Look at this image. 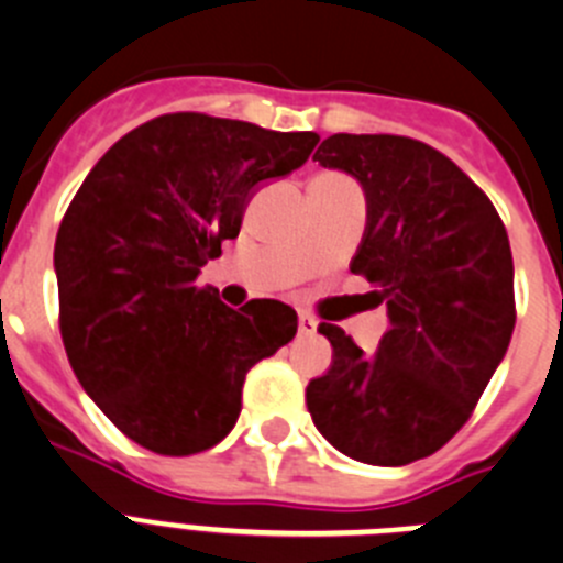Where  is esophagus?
<instances>
[{
	"label": "esophagus",
	"mask_w": 563,
	"mask_h": 563,
	"mask_svg": "<svg viewBox=\"0 0 563 563\" xmlns=\"http://www.w3.org/2000/svg\"><path fill=\"white\" fill-rule=\"evenodd\" d=\"M298 332L303 334V338H309V334L318 332V321L312 316H307V312H301L298 316Z\"/></svg>",
	"instance_id": "obj_1"
}]
</instances>
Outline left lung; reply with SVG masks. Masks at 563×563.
Returning a JSON list of instances; mask_svg holds the SVG:
<instances>
[{
    "label": "left lung",
    "instance_id": "1",
    "mask_svg": "<svg viewBox=\"0 0 563 563\" xmlns=\"http://www.w3.org/2000/svg\"><path fill=\"white\" fill-rule=\"evenodd\" d=\"M321 167L360 180L368 206L352 273L388 307V332L365 354L321 323L332 365L307 407L334 450L371 466H405L450 441L508 352L514 260L497 209L435 147L390 133H334Z\"/></svg>",
    "mask_w": 563,
    "mask_h": 563
}]
</instances>
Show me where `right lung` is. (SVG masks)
<instances>
[{"label": "right lung", "instance_id": "1", "mask_svg": "<svg viewBox=\"0 0 563 563\" xmlns=\"http://www.w3.org/2000/svg\"><path fill=\"white\" fill-rule=\"evenodd\" d=\"M318 133L164 113L95 164L60 220L55 276L71 371L131 441L195 455L236 424L242 383L296 338L298 316L231 309L195 278L240 234L251 195L309 158Z\"/></svg>", "mask_w": 563, "mask_h": 563}]
</instances>
